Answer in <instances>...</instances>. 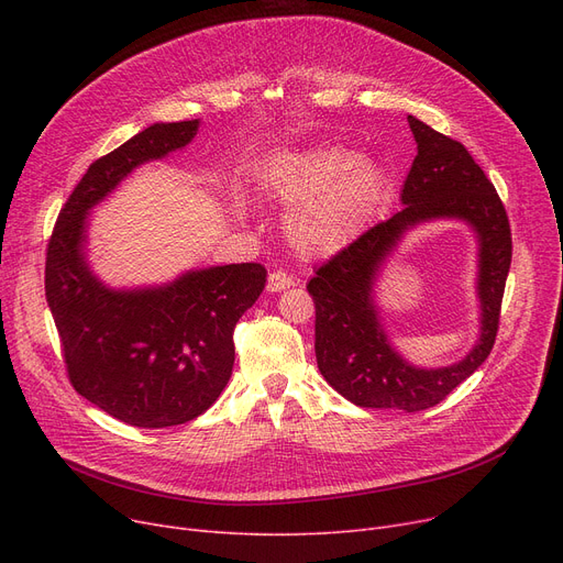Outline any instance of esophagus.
<instances>
[{
	"label": "esophagus",
	"instance_id": "34e87169",
	"mask_svg": "<svg viewBox=\"0 0 563 563\" xmlns=\"http://www.w3.org/2000/svg\"><path fill=\"white\" fill-rule=\"evenodd\" d=\"M291 285H294V280L285 272H272L269 278H266V289H269V291H280V289H287Z\"/></svg>",
	"mask_w": 563,
	"mask_h": 563
}]
</instances>
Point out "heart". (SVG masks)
<instances>
[{"label":"heart","instance_id":"heart-1","mask_svg":"<svg viewBox=\"0 0 563 563\" xmlns=\"http://www.w3.org/2000/svg\"><path fill=\"white\" fill-rule=\"evenodd\" d=\"M264 177L269 191L294 207L289 242L310 257L335 255L356 240L386 183L378 162L342 145L280 155L266 164Z\"/></svg>","mask_w":563,"mask_h":563}]
</instances>
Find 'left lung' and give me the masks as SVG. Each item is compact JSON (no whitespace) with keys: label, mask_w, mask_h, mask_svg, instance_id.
<instances>
[{"label":"left lung","mask_w":563,"mask_h":563,"mask_svg":"<svg viewBox=\"0 0 563 563\" xmlns=\"http://www.w3.org/2000/svg\"><path fill=\"white\" fill-rule=\"evenodd\" d=\"M418 155L401 189L404 207L331 255L308 283L314 301V353L321 376L351 404L416 412L445 399L475 372L495 344L511 266V228L493 183L465 145L408 115ZM463 218L481 236L483 335L468 356L442 371H418L389 346L371 301L379 262L410 225Z\"/></svg>","instance_id":"obj_1"}]
</instances>
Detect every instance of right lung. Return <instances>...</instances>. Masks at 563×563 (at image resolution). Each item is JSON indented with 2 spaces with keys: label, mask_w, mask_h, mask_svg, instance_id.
<instances>
[{
  "label": "right lung",
  "mask_w": 563,
  "mask_h": 563,
  "mask_svg": "<svg viewBox=\"0 0 563 563\" xmlns=\"http://www.w3.org/2000/svg\"><path fill=\"white\" fill-rule=\"evenodd\" d=\"M198 121L155 123L96 159L54 223L45 297L73 388L111 418L164 429L196 420L223 393L234 365L232 333L257 301V262L189 272L166 287L113 291L84 257L86 214L143 162L185 147Z\"/></svg>",
  "instance_id": "1"
}]
</instances>
